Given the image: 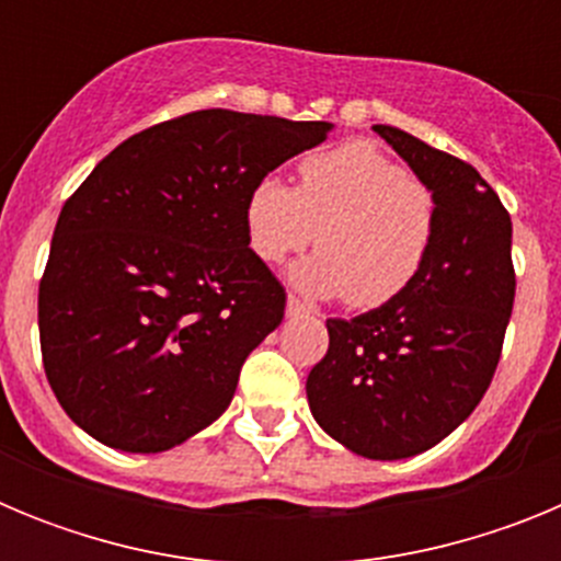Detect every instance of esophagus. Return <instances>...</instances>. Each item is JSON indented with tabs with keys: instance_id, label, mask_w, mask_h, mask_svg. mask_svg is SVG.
<instances>
[{
	"instance_id": "esophagus-1",
	"label": "esophagus",
	"mask_w": 561,
	"mask_h": 561,
	"mask_svg": "<svg viewBox=\"0 0 561 561\" xmlns=\"http://www.w3.org/2000/svg\"><path fill=\"white\" fill-rule=\"evenodd\" d=\"M306 311H309V309H306L304 300H297L295 295L286 297V314H289V317H297V314H306Z\"/></svg>"
}]
</instances>
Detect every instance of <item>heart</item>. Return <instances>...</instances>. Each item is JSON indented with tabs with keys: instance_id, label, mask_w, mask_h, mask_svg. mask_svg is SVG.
Segmentation results:
<instances>
[{
	"instance_id": "b5f03b06",
	"label": "heart",
	"mask_w": 561,
	"mask_h": 561,
	"mask_svg": "<svg viewBox=\"0 0 561 561\" xmlns=\"http://www.w3.org/2000/svg\"><path fill=\"white\" fill-rule=\"evenodd\" d=\"M427 185L368 140L300 162V185L264 176L247 196L244 225L261 261L277 264L317 238L323 250L289 270L306 295L342 297L356 309L390 304L419 277L435 241Z\"/></svg>"
}]
</instances>
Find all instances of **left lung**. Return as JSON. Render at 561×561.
<instances>
[{
	"mask_svg": "<svg viewBox=\"0 0 561 561\" xmlns=\"http://www.w3.org/2000/svg\"><path fill=\"white\" fill-rule=\"evenodd\" d=\"M435 199V241L390 304L329 320L306 379L314 421L351 453L401 460L458 430L492 385L514 306L512 216L469 162L374 126Z\"/></svg>",
	"mask_w": 561,
	"mask_h": 561,
	"instance_id": "1",
	"label": "left lung"
}]
</instances>
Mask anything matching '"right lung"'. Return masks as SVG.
<instances>
[{
    "label": "right lung",
    "mask_w": 561,
    "mask_h": 561,
    "mask_svg": "<svg viewBox=\"0 0 561 561\" xmlns=\"http://www.w3.org/2000/svg\"><path fill=\"white\" fill-rule=\"evenodd\" d=\"M331 123L205 108L134 134L58 216L38 286L64 413L121 453H165L230 408L286 291L250 250L247 196Z\"/></svg>",
    "instance_id": "add662e5"
}]
</instances>
